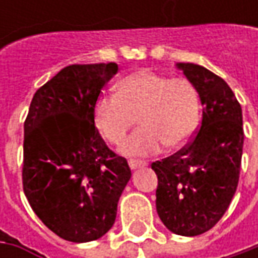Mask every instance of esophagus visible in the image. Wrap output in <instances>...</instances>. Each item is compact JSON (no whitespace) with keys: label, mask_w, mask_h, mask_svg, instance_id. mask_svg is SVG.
<instances>
[{"label":"esophagus","mask_w":258,"mask_h":258,"mask_svg":"<svg viewBox=\"0 0 258 258\" xmlns=\"http://www.w3.org/2000/svg\"><path fill=\"white\" fill-rule=\"evenodd\" d=\"M129 166L131 169H139V168H144L145 164L144 162H138V161H129Z\"/></svg>","instance_id":"34e87169"}]
</instances>
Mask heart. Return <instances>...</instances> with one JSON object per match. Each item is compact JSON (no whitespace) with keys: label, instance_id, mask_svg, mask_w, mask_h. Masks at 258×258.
<instances>
[{"label":"heart","instance_id":"obj_1","mask_svg":"<svg viewBox=\"0 0 258 258\" xmlns=\"http://www.w3.org/2000/svg\"><path fill=\"white\" fill-rule=\"evenodd\" d=\"M136 117L141 129L124 141L122 154L148 156L162 145L178 149L198 126V92L188 79L141 70L124 76L116 85V94H103L94 104V124L110 144L123 141Z\"/></svg>","mask_w":258,"mask_h":258}]
</instances>
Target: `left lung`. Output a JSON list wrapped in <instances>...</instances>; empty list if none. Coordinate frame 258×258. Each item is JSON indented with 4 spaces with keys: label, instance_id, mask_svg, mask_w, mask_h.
<instances>
[{
    "label": "left lung",
    "instance_id": "1",
    "mask_svg": "<svg viewBox=\"0 0 258 258\" xmlns=\"http://www.w3.org/2000/svg\"><path fill=\"white\" fill-rule=\"evenodd\" d=\"M195 86L203 120L192 142L152 164L158 175L156 211L178 235L211 230L233 200L241 168L243 112L230 86L208 69L176 63Z\"/></svg>",
    "mask_w": 258,
    "mask_h": 258
}]
</instances>
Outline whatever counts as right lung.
I'll return each mask as SVG.
<instances>
[{"instance_id": "obj_1", "label": "right lung", "mask_w": 258, "mask_h": 258, "mask_svg": "<svg viewBox=\"0 0 258 258\" xmlns=\"http://www.w3.org/2000/svg\"><path fill=\"white\" fill-rule=\"evenodd\" d=\"M116 73V63L67 66L35 92L25 119V197L45 227L67 241L103 237L132 176L94 126V104Z\"/></svg>"}]
</instances>
